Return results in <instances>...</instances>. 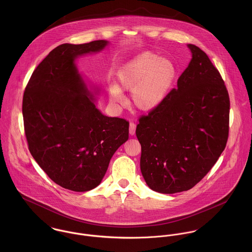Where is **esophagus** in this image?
<instances>
[{
  "label": "esophagus",
  "instance_id": "obj_1",
  "mask_svg": "<svg viewBox=\"0 0 252 252\" xmlns=\"http://www.w3.org/2000/svg\"><path fill=\"white\" fill-rule=\"evenodd\" d=\"M136 123L134 122H130V125H129V133L131 136H134L135 135V132H136Z\"/></svg>",
  "mask_w": 252,
  "mask_h": 252
}]
</instances>
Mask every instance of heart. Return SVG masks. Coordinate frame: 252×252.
<instances>
[{
  "label": "heart",
  "instance_id": "heart-1",
  "mask_svg": "<svg viewBox=\"0 0 252 252\" xmlns=\"http://www.w3.org/2000/svg\"><path fill=\"white\" fill-rule=\"evenodd\" d=\"M177 78L175 64L160 55L145 51L123 65L117 72L120 88L113 84L109 89L110 100L124 103L121 90L132 91V104L142 111H150L166 99Z\"/></svg>",
  "mask_w": 252,
  "mask_h": 252
}]
</instances>
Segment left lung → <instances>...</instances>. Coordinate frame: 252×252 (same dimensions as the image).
<instances>
[{
	"instance_id": "left-lung-1",
	"label": "left lung",
	"mask_w": 252,
	"mask_h": 252,
	"mask_svg": "<svg viewBox=\"0 0 252 252\" xmlns=\"http://www.w3.org/2000/svg\"><path fill=\"white\" fill-rule=\"evenodd\" d=\"M192 59L163 103L139 117L141 171L154 191L191 189L211 171L229 136L230 99L209 56L188 44Z\"/></svg>"
}]
</instances>
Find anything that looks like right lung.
<instances>
[{
	"label": "right lung",
	"instance_id": "obj_1",
	"mask_svg": "<svg viewBox=\"0 0 252 252\" xmlns=\"http://www.w3.org/2000/svg\"><path fill=\"white\" fill-rule=\"evenodd\" d=\"M107 44L99 39L57 46L38 64L23 95L24 131L32 156L50 180L75 192L101 183L112 155L129 138V122L96 108L73 63Z\"/></svg>",
	"mask_w": 252,
	"mask_h": 252
}]
</instances>
